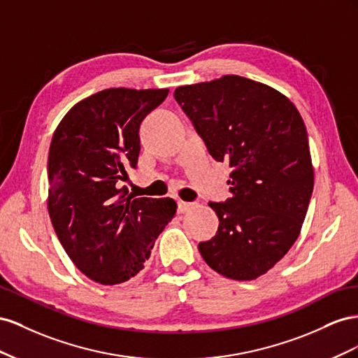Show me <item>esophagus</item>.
Returning <instances> with one entry per match:
<instances>
[{"instance_id": "34e87169", "label": "esophagus", "mask_w": 358, "mask_h": 358, "mask_svg": "<svg viewBox=\"0 0 358 358\" xmlns=\"http://www.w3.org/2000/svg\"><path fill=\"white\" fill-rule=\"evenodd\" d=\"M193 207L192 202H185V201H178V211L180 213H186Z\"/></svg>"}]
</instances>
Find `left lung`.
Segmentation results:
<instances>
[{
    "label": "left lung",
    "mask_w": 358,
    "mask_h": 358,
    "mask_svg": "<svg viewBox=\"0 0 358 358\" xmlns=\"http://www.w3.org/2000/svg\"><path fill=\"white\" fill-rule=\"evenodd\" d=\"M214 160L229 162L224 202H210L219 228L199 243L210 267L253 280L299 238L313 190L308 131L292 101L268 85L227 75L173 93Z\"/></svg>",
    "instance_id": "obj_1"
}]
</instances>
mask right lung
Returning <instances> with one entry per match:
<instances>
[{"mask_svg":"<svg viewBox=\"0 0 358 358\" xmlns=\"http://www.w3.org/2000/svg\"><path fill=\"white\" fill-rule=\"evenodd\" d=\"M169 90L108 88L80 100L54 131L48 157V210L59 243L101 285L136 275L177 211L171 198H135L120 189L136 168L139 126Z\"/></svg>","mask_w":358,"mask_h":358,"instance_id":"add662e5","label":"right lung"}]
</instances>
